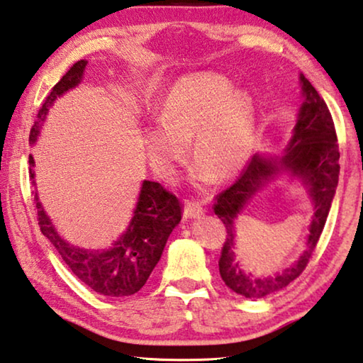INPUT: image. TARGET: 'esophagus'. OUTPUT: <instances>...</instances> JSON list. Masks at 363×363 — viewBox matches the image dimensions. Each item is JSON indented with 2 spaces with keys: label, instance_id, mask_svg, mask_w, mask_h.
<instances>
[{
  "label": "esophagus",
  "instance_id": "1",
  "mask_svg": "<svg viewBox=\"0 0 363 363\" xmlns=\"http://www.w3.org/2000/svg\"><path fill=\"white\" fill-rule=\"evenodd\" d=\"M205 208L202 203L194 202V200H187L186 205H184V218H197L203 215Z\"/></svg>",
  "mask_w": 363,
  "mask_h": 363
}]
</instances>
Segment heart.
<instances>
[{
	"label": "heart",
	"mask_w": 363,
	"mask_h": 363,
	"mask_svg": "<svg viewBox=\"0 0 363 363\" xmlns=\"http://www.w3.org/2000/svg\"><path fill=\"white\" fill-rule=\"evenodd\" d=\"M257 108L252 96L234 90L220 74L184 77L166 96L161 118L143 129L148 160L164 179L176 176L189 152L200 161L194 179L210 182L244 168L255 139Z\"/></svg>",
	"instance_id": "heart-1"
}]
</instances>
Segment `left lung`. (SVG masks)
<instances>
[{
	"instance_id": "left-lung-1",
	"label": "left lung",
	"mask_w": 363,
	"mask_h": 363,
	"mask_svg": "<svg viewBox=\"0 0 363 363\" xmlns=\"http://www.w3.org/2000/svg\"><path fill=\"white\" fill-rule=\"evenodd\" d=\"M303 103L298 111L289 147L281 158H264L255 155L231 187L216 195L213 210L226 226L220 257V274L229 289L247 298H262L292 283L302 274L323 233L331 202L335 199L339 179V145L335 123L325 100L312 84L301 74ZM281 170H289L301 177L313 197L315 213L311 223L308 249L296 263L272 279H254L244 274L235 262L233 220L255 191Z\"/></svg>"
}]
</instances>
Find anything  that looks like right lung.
<instances>
[{"instance_id": "right-lung-1", "label": "right lung", "mask_w": 363, "mask_h": 363, "mask_svg": "<svg viewBox=\"0 0 363 363\" xmlns=\"http://www.w3.org/2000/svg\"><path fill=\"white\" fill-rule=\"evenodd\" d=\"M87 61L80 60L60 79L40 108L35 124L30 129V143H35L40 134L42 121L47 118L48 108L53 101L80 84ZM30 179L35 186L32 155H28ZM35 206L38 215V226L62 262L67 264L77 279L95 291L96 294L108 297H125L139 292L147 283L148 276L160 262L161 254L172 233L182 218V205L174 194L166 191L160 182L143 181L139 202L134 216L129 223L128 231L108 250H89L74 247L56 233L50 218L45 213L38 195L35 192Z\"/></svg>"}]
</instances>
